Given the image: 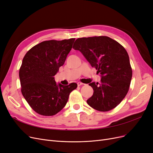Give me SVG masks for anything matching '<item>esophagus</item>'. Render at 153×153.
Returning <instances> with one entry per match:
<instances>
[{
	"label": "esophagus",
	"instance_id": "34e87169",
	"mask_svg": "<svg viewBox=\"0 0 153 153\" xmlns=\"http://www.w3.org/2000/svg\"><path fill=\"white\" fill-rule=\"evenodd\" d=\"M83 84H83V83H82V82H78L77 83L78 86H81V85H82Z\"/></svg>",
	"mask_w": 153,
	"mask_h": 153
}]
</instances>
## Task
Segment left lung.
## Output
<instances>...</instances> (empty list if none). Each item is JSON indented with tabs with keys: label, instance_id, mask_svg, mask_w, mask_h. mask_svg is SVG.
I'll return each instance as SVG.
<instances>
[{
	"label": "left lung",
	"instance_id": "obj_1",
	"mask_svg": "<svg viewBox=\"0 0 153 153\" xmlns=\"http://www.w3.org/2000/svg\"><path fill=\"white\" fill-rule=\"evenodd\" d=\"M73 48L81 52L97 73L101 75L100 84H89L94 92L87 100V104L100 112L116 107L127 94L132 78L126 50L107 36L78 38Z\"/></svg>",
	"mask_w": 153,
	"mask_h": 153
}]
</instances>
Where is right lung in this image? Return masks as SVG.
<instances>
[{
    "instance_id": "1",
    "label": "right lung",
    "mask_w": 153,
    "mask_h": 153,
    "mask_svg": "<svg viewBox=\"0 0 153 153\" xmlns=\"http://www.w3.org/2000/svg\"><path fill=\"white\" fill-rule=\"evenodd\" d=\"M75 38L43 41L30 48L19 70L22 95L32 109L44 116L60 112L68 102L76 83L57 85L55 75L66 61Z\"/></svg>"
}]
</instances>
